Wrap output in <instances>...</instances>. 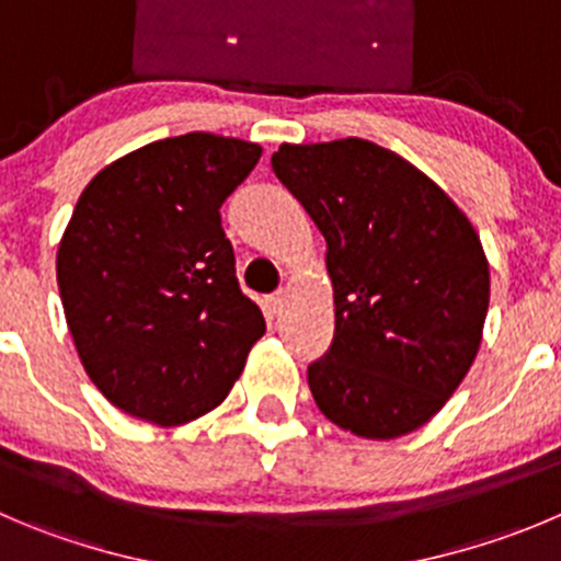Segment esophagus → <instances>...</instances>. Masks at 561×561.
<instances>
[{
	"instance_id": "obj_1",
	"label": "esophagus",
	"mask_w": 561,
	"mask_h": 561,
	"mask_svg": "<svg viewBox=\"0 0 561 561\" xmlns=\"http://www.w3.org/2000/svg\"><path fill=\"white\" fill-rule=\"evenodd\" d=\"M284 306H286V291L284 289L266 297V313H270V317H277V313L284 311Z\"/></svg>"
}]
</instances>
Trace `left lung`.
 I'll return each instance as SVG.
<instances>
[{"label":"left lung","mask_w":561,"mask_h":561,"mask_svg":"<svg viewBox=\"0 0 561 561\" xmlns=\"http://www.w3.org/2000/svg\"><path fill=\"white\" fill-rule=\"evenodd\" d=\"M272 170L328 242L333 344L308 366L317 408L371 440L424 426L471 369L490 272L432 179L377 142L280 146Z\"/></svg>","instance_id":"left-lung-1"}]
</instances>
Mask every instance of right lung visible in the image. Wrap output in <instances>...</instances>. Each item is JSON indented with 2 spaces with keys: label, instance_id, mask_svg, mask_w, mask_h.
I'll return each instance as SVG.
<instances>
[{
  "label": "right lung",
  "instance_id": "1",
  "mask_svg": "<svg viewBox=\"0 0 561 561\" xmlns=\"http://www.w3.org/2000/svg\"><path fill=\"white\" fill-rule=\"evenodd\" d=\"M261 148L190 131L101 170L57 250V286L82 366L124 413L159 426L215 410L264 335L242 295L220 206Z\"/></svg>",
  "mask_w": 561,
  "mask_h": 561
}]
</instances>
